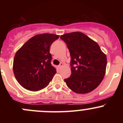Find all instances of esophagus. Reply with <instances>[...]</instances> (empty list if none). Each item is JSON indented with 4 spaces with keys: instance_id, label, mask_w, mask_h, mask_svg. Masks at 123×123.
Wrapping results in <instances>:
<instances>
[{
    "instance_id": "34e87169",
    "label": "esophagus",
    "mask_w": 123,
    "mask_h": 123,
    "mask_svg": "<svg viewBox=\"0 0 123 123\" xmlns=\"http://www.w3.org/2000/svg\"><path fill=\"white\" fill-rule=\"evenodd\" d=\"M63 65H64V64H63L62 62H61L60 64H59V65H58V68H61L63 66Z\"/></svg>"
}]
</instances>
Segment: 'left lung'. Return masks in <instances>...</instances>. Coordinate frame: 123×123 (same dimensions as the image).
<instances>
[{"label": "left lung", "mask_w": 123, "mask_h": 123, "mask_svg": "<svg viewBox=\"0 0 123 123\" xmlns=\"http://www.w3.org/2000/svg\"><path fill=\"white\" fill-rule=\"evenodd\" d=\"M67 44L71 56V74L64 79L75 93L85 94L96 89L102 81L106 67V56L96 42L81 32L60 37Z\"/></svg>", "instance_id": "8db88e82"}]
</instances>
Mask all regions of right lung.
<instances>
[{
  "label": "right lung",
  "instance_id": "add662e5",
  "mask_svg": "<svg viewBox=\"0 0 123 123\" xmlns=\"http://www.w3.org/2000/svg\"><path fill=\"white\" fill-rule=\"evenodd\" d=\"M59 37L54 34H37L28 40L17 52L13 71L21 86L31 91L42 90L56 73L51 64L50 47Z\"/></svg>",
  "mask_w": 123,
  "mask_h": 123
}]
</instances>
